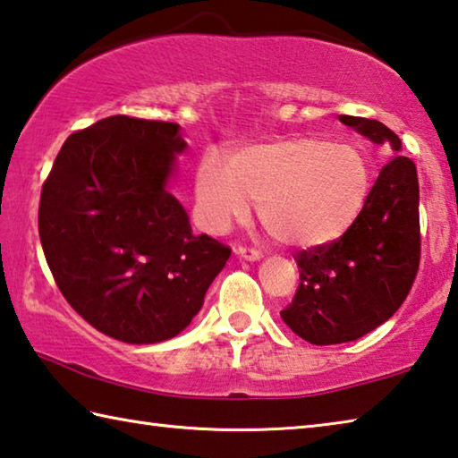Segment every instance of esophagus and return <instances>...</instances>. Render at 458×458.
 <instances>
[{"label": "esophagus", "instance_id": "34e87169", "mask_svg": "<svg viewBox=\"0 0 458 458\" xmlns=\"http://www.w3.org/2000/svg\"><path fill=\"white\" fill-rule=\"evenodd\" d=\"M240 258H244V260H260L262 252L258 250V248H248V246H238L234 250Z\"/></svg>", "mask_w": 458, "mask_h": 458}]
</instances>
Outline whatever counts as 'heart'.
I'll return each mask as SVG.
<instances>
[{
    "label": "heart",
    "instance_id": "b5f03b06",
    "mask_svg": "<svg viewBox=\"0 0 458 458\" xmlns=\"http://www.w3.org/2000/svg\"><path fill=\"white\" fill-rule=\"evenodd\" d=\"M370 165L359 148L298 136L210 152L196 174V212L202 228L222 234L246 220L256 200L260 218L288 246L312 250L343 238L370 192Z\"/></svg>",
    "mask_w": 458,
    "mask_h": 458
}]
</instances>
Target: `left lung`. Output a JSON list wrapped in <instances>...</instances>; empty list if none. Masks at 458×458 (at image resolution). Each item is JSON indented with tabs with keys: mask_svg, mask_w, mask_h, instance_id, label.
<instances>
[{
	"mask_svg": "<svg viewBox=\"0 0 458 458\" xmlns=\"http://www.w3.org/2000/svg\"><path fill=\"white\" fill-rule=\"evenodd\" d=\"M374 144L401 152V138L378 120L338 115ZM301 284L280 312L306 343H351L380 327L409 296L420 262L417 165L394 156L380 170L352 228L336 242L301 250Z\"/></svg>",
	"mask_w": 458,
	"mask_h": 458,
	"instance_id": "8db88e82",
	"label": "left lung"
}]
</instances>
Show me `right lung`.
Segmentation results:
<instances>
[{
    "label": "right lung",
    "mask_w": 458,
    "mask_h": 458,
    "mask_svg": "<svg viewBox=\"0 0 458 458\" xmlns=\"http://www.w3.org/2000/svg\"><path fill=\"white\" fill-rule=\"evenodd\" d=\"M174 122L110 115L65 140L39 198V240L65 301L130 344L180 335L200 312L230 248L194 236L168 192Z\"/></svg>",
    "instance_id": "1"
}]
</instances>
